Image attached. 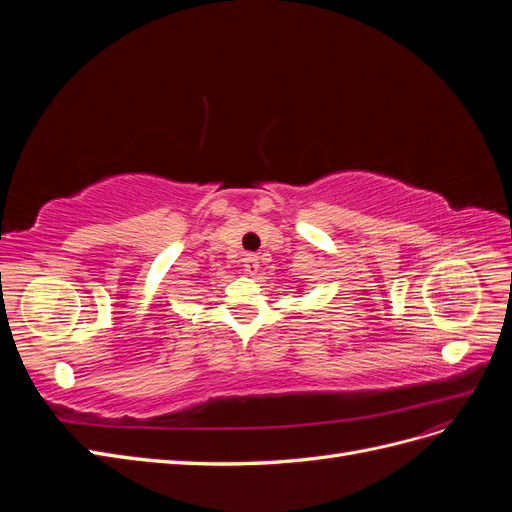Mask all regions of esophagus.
<instances>
[{"mask_svg":"<svg viewBox=\"0 0 512 512\" xmlns=\"http://www.w3.org/2000/svg\"><path fill=\"white\" fill-rule=\"evenodd\" d=\"M243 269H245V273L256 275L258 269H260L258 258H256V256H245V258H243Z\"/></svg>","mask_w":512,"mask_h":512,"instance_id":"esophagus-1","label":"esophagus"}]
</instances>
